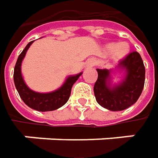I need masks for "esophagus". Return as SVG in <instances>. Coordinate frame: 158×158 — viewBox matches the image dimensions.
Listing matches in <instances>:
<instances>
[{
  "label": "esophagus",
  "mask_w": 158,
  "mask_h": 158,
  "mask_svg": "<svg viewBox=\"0 0 158 158\" xmlns=\"http://www.w3.org/2000/svg\"><path fill=\"white\" fill-rule=\"evenodd\" d=\"M95 64V60H93V59H91V60H89L88 61V64H87V66L88 67H93Z\"/></svg>",
  "instance_id": "esophagus-1"
}]
</instances>
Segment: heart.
I'll use <instances>...</instances> for the list:
<instances>
[{
    "label": "heart",
    "instance_id": "heart-1",
    "mask_svg": "<svg viewBox=\"0 0 158 158\" xmlns=\"http://www.w3.org/2000/svg\"><path fill=\"white\" fill-rule=\"evenodd\" d=\"M107 51H112L113 56L115 58H121L128 51V46L126 43H118V44H108L106 46Z\"/></svg>",
    "mask_w": 158,
    "mask_h": 158
}]
</instances>
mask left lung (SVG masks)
I'll return each instance as SVG.
<instances>
[{"mask_svg": "<svg viewBox=\"0 0 158 158\" xmlns=\"http://www.w3.org/2000/svg\"><path fill=\"white\" fill-rule=\"evenodd\" d=\"M118 68L126 70V77L119 85L108 83L110 70L97 69L98 80L94 84L97 102L112 112L123 111L134 105L143 92L145 82V67L140 53L131 52L118 60Z\"/></svg>", "mask_w": 158, "mask_h": 158, "instance_id": "1", "label": "left lung"}]
</instances>
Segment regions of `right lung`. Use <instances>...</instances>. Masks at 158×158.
<instances>
[{
  "instance_id": "1",
  "label": "right lung",
  "mask_w": 158,
  "mask_h": 158,
  "mask_svg": "<svg viewBox=\"0 0 158 158\" xmlns=\"http://www.w3.org/2000/svg\"><path fill=\"white\" fill-rule=\"evenodd\" d=\"M32 43L33 41H31L25 46V48L20 53L16 60L14 69V82H15V88L17 89L22 100L29 107L40 112L53 111L64 106L68 102L70 97L72 86L77 81L79 76L82 75V73L76 76H69L60 88L50 93H39L30 89L27 87V85L24 83L23 79L22 77L21 64L25 56L28 48Z\"/></svg>"
}]
</instances>
